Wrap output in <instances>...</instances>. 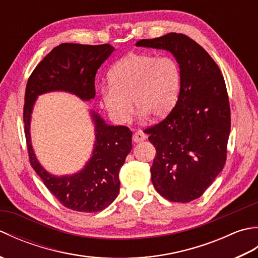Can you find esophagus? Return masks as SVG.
Returning a JSON list of instances; mask_svg holds the SVG:
<instances>
[{
    "mask_svg": "<svg viewBox=\"0 0 258 258\" xmlns=\"http://www.w3.org/2000/svg\"><path fill=\"white\" fill-rule=\"evenodd\" d=\"M146 134H144L143 132H136V133H134V135H133V142L134 143H139V142H142V141H144V140H146Z\"/></svg>",
    "mask_w": 258,
    "mask_h": 258,
    "instance_id": "34e87169",
    "label": "esophagus"
}]
</instances>
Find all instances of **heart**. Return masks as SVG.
<instances>
[{
    "label": "heart",
    "mask_w": 258,
    "mask_h": 258,
    "mask_svg": "<svg viewBox=\"0 0 258 258\" xmlns=\"http://www.w3.org/2000/svg\"><path fill=\"white\" fill-rule=\"evenodd\" d=\"M109 86L101 90V102L117 124L127 123L133 103L141 117L167 116L182 89V71L172 56L132 53L120 58L108 73Z\"/></svg>",
    "instance_id": "heart-1"
}]
</instances>
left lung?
I'll use <instances>...</instances> for the list:
<instances>
[{
    "label": "left lung",
    "instance_id": "8db88e82",
    "mask_svg": "<svg viewBox=\"0 0 258 258\" xmlns=\"http://www.w3.org/2000/svg\"><path fill=\"white\" fill-rule=\"evenodd\" d=\"M136 46L171 52L182 71L176 105L145 132L156 149L151 174L157 193L188 203L204 194L225 165L231 132L225 81L210 54L184 34L168 33Z\"/></svg>",
    "mask_w": 258,
    "mask_h": 258
}]
</instances>
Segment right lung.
I'll return each mask as SVG.
<instances>
[{"label": "right lung", "mask_w": 258, "mask_h": 258, "mask_svg": "<svg viewBox=\"0 0 258 258\" xmlns=\"http://www.w3.org/2000/svg\"><path fill=\"white\" fill-rule=\"evenodd\" d=\"M114 50L109 44L63 43L42 59L26 84L23 120L31 165L48 190L65 207L76 212H100L116 199L119 169L132 150V132L126 126L107 125L95 109H91L95 127L91 158L78 173L56 176L41 165L33 150L30 133L33 107L37 96L48 92H68L82 101L94 98L97 70Z\"/></svg>", "instance_id": "add662e5"}]
</instances>
